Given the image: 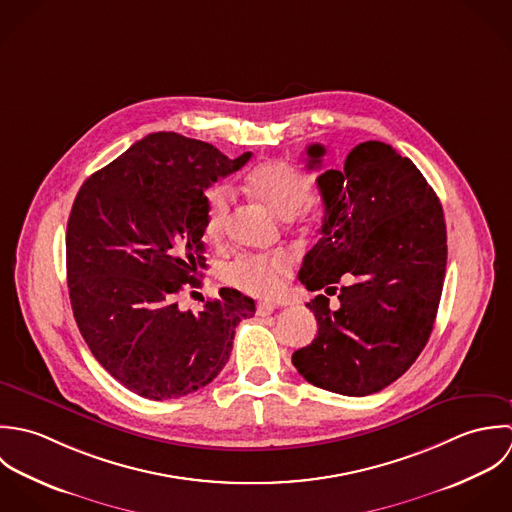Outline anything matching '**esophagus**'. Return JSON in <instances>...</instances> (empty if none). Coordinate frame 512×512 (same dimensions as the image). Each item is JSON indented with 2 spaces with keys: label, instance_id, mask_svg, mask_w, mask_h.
Instances as JSON below:
<instances>
[{
  "label": "esophagus",
  "instance_id": "34e87169",
  "mask_svg": "<svg viewBox=\"0 0 512 512\" xmlns=\"http://www.w3.org/2000/svg\"><path fill=\"white\" fill-rule=\"evenodd\" d=\"M275 305L273 303H267V301H261V303H257V314L259 316H269L273 310H275Z\"/></svg>",
  "mask_w": 512,
  "mask_h": 512
}]
</instances>
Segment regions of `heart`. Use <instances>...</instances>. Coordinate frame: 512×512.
Here are the masks:
<instances>
[{
    "label": "heart",
    "mask_w": 512,
    "mask_h": 512,
    "mask_svg": "<svg viewBox=\"0 0 512 512\" xmlns=\"http://www.w3.org/2000/svg\"><path fill=\"white\" fill-rule=\"evenodd\" d=\"M249 192L281 217L295 215L307 204L312 180L305 170L285 160H269L255 166L247 176ZM231 211V194L217 186L205 196V233L223 237ZM295 259L289 251L243 255L225 269V279L235 289L253 297H275L283 289V277L293 271Z\"/></svg>",
    "instance_id": "b5f03b06"
}]
</instances>
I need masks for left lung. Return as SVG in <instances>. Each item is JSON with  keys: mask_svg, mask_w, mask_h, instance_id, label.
<instances>
[{"mask_svg": "<svg viewBox=\"0 0 512 512\" xmlns=\"http://www.w3.org/2000/svg\"><path fill=\"white\" fill-rule=\"evenodd\" d=\"M307 154L318 168L324 148ZM316 186L324 219L299 279L326 294L342 274L347 283L336 311L325 295L307 303L318 334L293 364L316 388L370 396L408 370L433 330L447 263L443 209L415 164L378 140L352 148L344 170H326Z\"/></svg>", "mask_w": 512, "mask_h": 512, "instance_id": "8db88e82", "label": "left lung"}]
</instances>
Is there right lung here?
Segmentation results:
<instances>
[{"label":"right lung","mask_w":512,"mask_h":512,"mask_svg":"<svg viewBox=\"0 0 512 512\" xmlns=\"http://www.w3.org/2000/svg\"><path fill=\"white\" fill-rule=\"evenodd\" d=\"M211 144L154 132L81 186L67 223V283L77 326L104 370L148 400L207 386L227 364L255 301L221 289L202 312L176 295L205 265V190L239 168Z\"/></svg>","instance_id":"add662e5"}]
</instances>
